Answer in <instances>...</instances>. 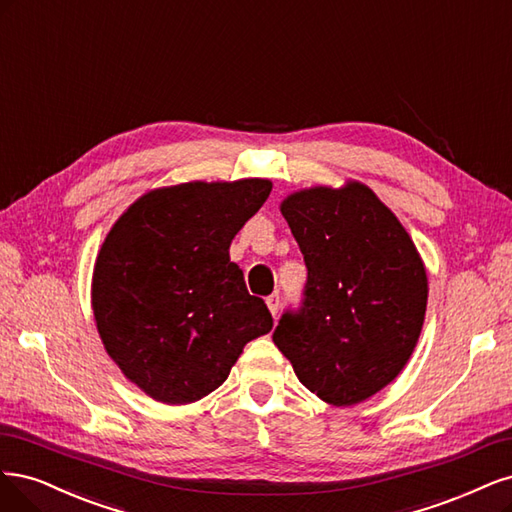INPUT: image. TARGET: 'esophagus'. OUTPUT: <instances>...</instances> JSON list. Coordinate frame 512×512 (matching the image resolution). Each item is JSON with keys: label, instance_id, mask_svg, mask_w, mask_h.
Wrapping results in <instances>:
<instances>
[{"label": "esophagus", "instance_id": "34e87169", "mask_svg": "<svg viewBox=\"0 0 512 512\" xmlns=\"http://www.w3.org/2000/svg\"><path fill=\"white\" fill-rule=\"evenodd\" d=\"M266 304H268V310L272 312V317H276L278 315V308H280V298H278V295H270V298L266 300Z\"/></svg>", "mask_w": 512, "mask_h": 512}]
</instances>
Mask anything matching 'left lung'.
<instances>
[{
    "label": "left lung",
    "mask_w": 512,
    "mask_h": 512,
    "mask_svg": "<svg viewBox=\"0 0 512 512\" xmlns=\"http://www.w3.org/2000/svg\"><path fill=\"white\" fill-rule=\"evenodd\" d=\"M280 212L304 255V306L285 312L274 344L300 383L353 406L395 381L415 351L427 272L398 217L359 180L287 195Z\"/></svg>",
    "instance_id": "1"
}]
</instances>
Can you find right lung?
<instances>
[{"instance_id": "add662e5", "label": "right lung", "mask_w": 512, "mask_h": 512, "mask_svg": "<svg viewBox=\"0 0 512 512\" xmlns=\"http://www.w3.org/2000/svg\"><path fill=\"white\" fill-rule=\"evenodd\" d=\"M272 183H180L144 193L95 259L91 308L104 349L127 381L180 406L221 387L244 344L272 315L229 261V244Z\"/></svg>"}]
</instances>
